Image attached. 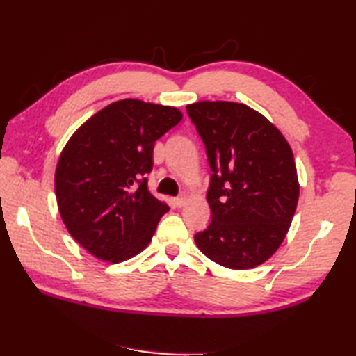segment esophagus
Here are the masks:
<instances>
[{"mask_svg":"<svg viewBox=\"0 0 356 356\" xmlns=\"http://www.w3.org/2000/svg\"><path fill=\"white\" fill-rule=\"evenodd\" d=\"M188 199H190V197H188V194H182V195H180V197L174 199V205H176L177 208H182L185 203L188 202Z\"/></svg>","mask_w":356,"mask_h":356,"instance_id":"esophagus-1","label":"esophagus"}]
</instances>
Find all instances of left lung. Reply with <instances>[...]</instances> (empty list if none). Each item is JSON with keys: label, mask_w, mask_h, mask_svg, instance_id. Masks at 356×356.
I'll return each mask as SVG.
<instances>
[{"label": "left lung", "mask_w": 356, "mask_h": 356, "mask_svg": "<svg viewBox=\"0 0 356 356\" xmlns=\"http://www.w3.org/2000/svg\"><path fill=\"white\" fill-rule=\"evenodd\" d=\"M188 116L207 148L211 223L194 241L229 269L264 263L283 243L300 185L292 149L278 128L245 104L200 101Z\"/></svg>", "instance_id": "left-lung-1"}]
</instances>
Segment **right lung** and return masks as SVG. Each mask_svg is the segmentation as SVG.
<instances>
[{
    "label": "right lung",
    "instance_id": "1",
    "mask_svg": "<svg viewBox=\"0 0 356 356\" xmlns=\"http://www.w3.org/2000/svg\"><path fill=\"white\" fill-rule=\"evenodd\" d=\"M182 120L176 107L116 101L86 120L56 165L58 209L70 236L95 255L120 263L153 238L170 208L148 191L159 138Z\"/></svg>",
    "mask_w": 356,
    "mask_h": 356
}]
</instances>
